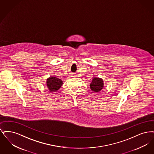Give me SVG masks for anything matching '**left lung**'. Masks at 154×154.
<instances>
[{
  "label": "left lung",
  "mask_w": 154,
  "mask_h": 154,
  "mask_svg": "<svg viewBox=\"0 0 154 154\" xmlns=\"http://www.w3.org/2000/svg\"><path fill=\"white\" fill-rule=\"evenodd\" d=\"M104 87L103 80L100 78L94 77L92 78V81L90 84V89L95 93H98Z\"/></svg>",
  "instance_id": "obj_1"
}]
</instances>
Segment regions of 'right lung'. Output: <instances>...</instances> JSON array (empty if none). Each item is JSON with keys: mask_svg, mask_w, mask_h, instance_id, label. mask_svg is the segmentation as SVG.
<instances>
[{"mask_svg": "<svg viewBox=\"0 0 154 154\" xmlns=\"http://www.w3.org/2000/svg\"><path fill=\"white\" fill-rule=\"evenodd\" d=\"M63 84V82L56 76H50L47 79L46 85L51 92L57 91Z\"/></svg>", "mask_w": 154, "mask_h": 154, "instance_id": "obj_1", "label": "right lung"}]
</instances>
